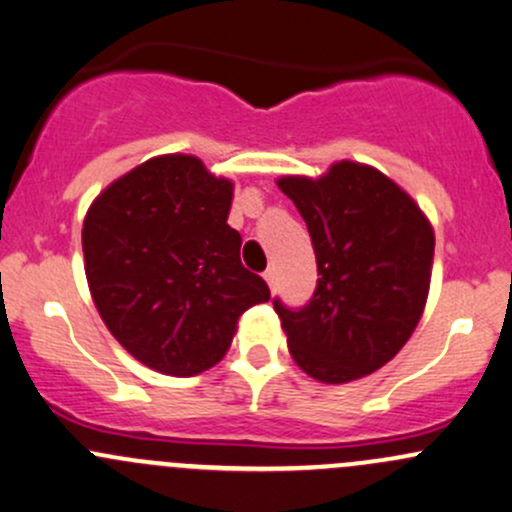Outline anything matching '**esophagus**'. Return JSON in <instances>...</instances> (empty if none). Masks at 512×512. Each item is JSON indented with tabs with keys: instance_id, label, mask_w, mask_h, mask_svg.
Wrapping results in <instances>:
<instances>
[{
	"instance_id": "34e87169",
	"label": "esophagus",
	"mask_w": 512,
	"mask_h": 512,
	"mask_svg": "<svg viewBox=\"0 0 512 512\" xmlns=\"http://www.w3.org/2000/svg\"><path fill=\"white\" fill-rule=\"evenodd\" d=\"M265 282L270 284L272 292H274V289H277V270H274V267H270V270L265 272Z\"/></svg>"
}]
</instances>
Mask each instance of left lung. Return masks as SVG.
I'll return each instance as SVG.
<instances>
[{
  "mask_svg": "<svg viewBox=\"0 0 512 512\" xmlns=\"http://www.w3.org/2000/svg\"><path fill=\"white\" fill-rule=\"evenodd\" d=\"M316 252L304 309L274 301L294 363L319 383L365 378L395 358L422 319L434 228L417 201L375 166L343 159L319 179L282 176Z\"/></svg>",
  "mask_w": 512,
  "mask_h": 512,
  "instance_id": "8db88e82",
  "label": "left lung"
}]
</instances>
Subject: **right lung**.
<instances>
[{
    "label": "right lung",
    "instance_id": "right-lung-1",
    "mask_svg": "<svg viewBox=\"0 0 512 512\" xmlns=\"http://www.w3.org/2000/svg\"><path fill=\"white\" fill-rule=\"evenodd\" d=\"M235 184L193 154H161L112 181L83 220L85 277L120 346L157 373L191 378L270 299L228 225Z\"/></svg>",
    "mask_w": 512,
    "mask_h": 512
}]
</instances>
